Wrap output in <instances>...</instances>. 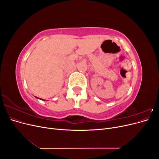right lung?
<instances>
[{
  "instance_id": "1",
  "label": "right lung",
  "mask_w": 159,
  "mask_h": 159,
  "mask_svg": "<svg viewBox=\"0 0 159 159\" xmlns=\"http://www.w3.org/2000/svg\"><path fill=\"white\" fill-rule=\"evenodd\" d=\"M36 98H37V99H38V98H37V97H36ZM39 99H40V98H39ZM42 99V100H43V101H45V100H44V99Z\"/></svg>"
}]
</instances>
